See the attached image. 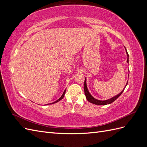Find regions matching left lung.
<instances>
[{
  "label": "left lung",
  "mask_w": 147,
  "mask_h": 147,
  "mask_svg": "<svg viewBox=\"0 0 147 147\" xmlns=\"http://www.w3.org/2000/svg\"><path fill=\"white\" fill-rule=\"evenodd\" d=\"M126 49V48H125ZM126 53H127V63H129V55L128 53L126 51ZM127 83H126L125 87L127 86ZM124 90L119 93V94L115 96V97H112V98H111L110 99H108V100H97V99H94V97H93L91 94L88 91V90L87 88V86H86V79H85V81H84V94H85V96H86V99L91 102V103L92 104H96V105H107V104H110L111 103H112L113 102H114L115 100H116L117 99H118V97L120 96V95H121L123 92L124 91Z\"/></svg>",
  "instance_id": "8db88e82"
}]
</instances>
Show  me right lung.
<instances>
[{
	"mask_svg": "<svg viewBox=\"0 0 147 147\" xmlns=\"http://www.w3.org/2000/svg\"><path fill=\"white\" fill-rule=\"evenodd\" d=\"M65 90L64 91V92H63V95H62V96L60 97V98H59L58 100H57L56 101H55V102H53V103H51V104H55V103H56V102H57L60 101L61 99H63V97H64V95H65Z\"/></svg>",
	"mask_w": 147,
	"mask_h": 147,
	"instance_id": "1",
	"label": "right lung"
}]
</instances>
